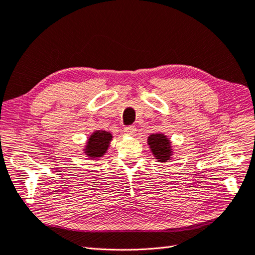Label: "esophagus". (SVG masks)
Instances as JSON below:
<instances>
[{
	"label": "esophagus",
	"mask_w": 255,
	"mask_h": 255,
	"mask_svg": "<svg viewBox=\"0 0 255 255\" xmlns=\"http://www.w3.org/2000/svg\"><path fill=\"white\" fill-rule=\"evenodd\" d=\"M124 133H126L127 135H129V136H134L135 133H136V128L135 127H128L124 128Z\"/></svg>",
	"instance_id": "1"
}]
</instances>
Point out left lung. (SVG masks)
Masks as SVG:
<instances>
[{"mask_svg": "<svg viewBox=\"0 0 255 255\" xmlns=\"http://www.w3.org/2000/svg\"><path fill=\"white\" fill-rule=\"evenodd\" d=\"M147 144L149 145V148L155 156L157 161L166 162L170 160L172 155L171 142L165 134H151L147 138Z\"/></svg>", "mask_w": 255, "mask_h": 255, "instance_id": "8db88e82", "label": "left lung"}]
</instances>
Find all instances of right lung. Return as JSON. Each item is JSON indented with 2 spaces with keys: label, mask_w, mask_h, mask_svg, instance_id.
<instances>
[{
  "label": "right lung",
  "mask_w": 255,
  "mask_h": 255,
  "mask_svg": "<svg viewBox=\"0 0 255 255\" xmlns=\"http://www.w3.org/2000/svg\"><path fill=\"white\" fill-rule=\"evenodd\" d=\"M111 139L112 134L110 132L100 131V129L96 131L88 137L84 152L92 159L101 158L108 150Z\"/></svg>",
  "instance_id": "1"
}]
</instances>
